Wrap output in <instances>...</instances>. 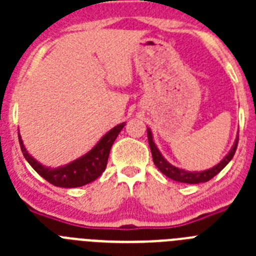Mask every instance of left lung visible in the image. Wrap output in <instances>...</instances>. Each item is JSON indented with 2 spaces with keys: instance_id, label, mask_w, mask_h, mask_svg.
<instances>
[{
  "instance_id": "obj_1",
  "label": "left lung",
  "mask_w": 256,
  "mask_h": 256,
  "mask_svg": "<svg viewBox=\"0 0 256 256\" xmlns=\"http://www.w3.org/2000/svg\"><path fill=\"white\" fill-rule=\"evenodd\" d=\"M148 144H150L151 154H152L154 164L156 165V168L159 169L162 174H165L166 177L170 178V180H177V182H182V183H190V184L208 182V180H212V177H216V174H218L219 172L224 168L226 165L232 160L234 152H236L237 144H238V138H236V142H234V144L232 146V148H230V151L228 152V155L226 156L224 159L222 160L219 164H216V166H212V169H208V170H204V172H187L184 170V169H180L177 168V166H174V165L169 164V162L162 158L160 151L158 150V148H156V144H154L152 133H151V130H148Z\"/></svg>"
}]
</instances>
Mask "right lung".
I'll return each mask as SVG.
<instances>
[{"label": "right lung", "mask_w": 256, "mask_h": 256, "mask_svg": "<svg viewBox=\"0 0 256 256\" xmlns=\"http://www.w3.org/2000/svg\"><path fill=\"white\" fill-rule=\"evenodd\" d=\"M126 123L114 126L112 130H108L97 144L90 152L83 155L82 158L69 162V164L60 166V168H47L37 162V160L28 154L26 146L22 144V137L19 134V144L22 148V152L30 166L44 178L47 182L56 187H64V188H73V187L84 186L87 183L94 182L98 178L106 169L108 154L112 150V146L116 140L118 134L123 130Z\"/></svg>", "instance_id": "add662e5"}]
</instances>
